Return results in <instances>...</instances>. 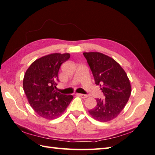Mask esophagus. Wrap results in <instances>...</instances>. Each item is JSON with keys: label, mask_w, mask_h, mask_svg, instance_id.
Segmentation results:
<instances>
[{"label": "esophagus", "mask_w": 155, "mask_h": 155, "mask_svg": "<svg viewBox=\"0 0 155 155\" xmlns=\"http://www.w3.org/2000/svg\"><path fill=\"white\" fill-rule=\"evenodd\" d=\"M78 96H79L80 97H81L82 98H86L87 97H88V96H87L86 94H77Z\"/></svg>", "instance_id": "1"}]
</instances>
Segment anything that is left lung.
<instances>
[{
  "mask_svg": "<svg viewBox=\"0 0 155 155\" xmlns=\"http://www.w3.org/2000/svg\"><path fill=\"white\" fill-rule=\"evenodd\" d=\"M83 55L92 71L96 85L101 88L105 99H96V107L89 113L100 122L115 118L124 108L131 94V85L124 70L107 55L100 52H84Z\"/></svg>",
  "mask_w": 155,
  "mask_h": 155,
  "instance_id": "1",
  "label": "left lung"
}]
</instances>
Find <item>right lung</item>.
<instances>
[{
    "instance_id": "obj_1",
    "label": "right lung",
    "mask_w": 155,
    "mask_h": 155,
    "mask_svg": "<svg viewBox=\"0 0 155 155\" xmlns=\"http://www.w3.org/2000/svg\"><path fill=\"white\" fill-rule=\"evenodd\" d=\"M69 58V54L47 55L35 61L25 72L23 90L31 107L39 116L47 119L58 118L72 101V95L55 90L60 66Z\"/></svg>"
}]
</instances>
